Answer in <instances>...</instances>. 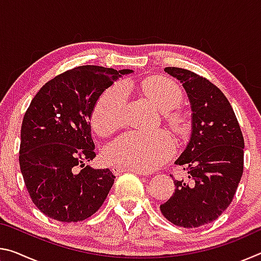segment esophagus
Listing matches in <instances>:
<instances>
[{"label": "esophagus", "instance_id": "obj_1", "mask_svg": "<svg viewBox=\"0 0 261 261\" xmlns=\"http://www.w3.org/2000/svg\"><path fill=\"white\" fill-rule=\"evenodd\" d=\"M112 171L113 174L115 175H118L121 173H125V171H130V173H134L137 175H146V173H144V171H140V170H135V169H126V168H121V167H113L112 168Z\"/></svg>", "mask_w": 261, "mask_h": 261}]
</instances>
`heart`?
<instances>
[{
  "instance_id": "heart-1",
  "label": "heart",
  "mask_w": 261,
  "mask_h": 261,
  "mask_svg": "<svg viewBox=\"0 0 261 261\" xmlns=\"http://www.w3.org/2000/svg\"><path fill=\"white\" fill-rule=\"evenodd\" d=\"M140 88L149 100L163 110V118L171 129L180 132L185 125V115L174 108L183 100V90L171 78L148 77L140 82ZM129 92L122 83H115L99 96L92 110L91 124L96 134L107 137L125 122V108ZM175 151L171 137L165 131H132L118 137L105 149V160L109 165L152 171L161 166Z\"/></svg>"
}]
</instances>
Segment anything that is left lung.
I'll use <instances>...</instances> for the list:
<instances>
[{
	"mask_svg": "<svg viewBox=\"0 0 261 261\" xmlns=\"http://www.w3.org/2000/svg\"><path fill=\"white\" fill-rule=\"evenodd\" d=\"M165 71L187 91L192 135L175 162L184 167L190 180L174 179L175 192L160 210L175 226L198 228L213 222L232 201L243 175L244 138L231 105L219 87L187 69L167 67Z\"/></svg>",
	"mask_w": 261,
	"mask_h": 261,
	"instance_id": "left-lung-1",
	"label": "left lung"
}]
</instances>
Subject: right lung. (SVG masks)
I'll return each mask as SVG.
<instances>
[{"label":"right lung","mask_w":261,"mask_h":261,"mask_svg":"<svg viewBox=\"0 0 261 261\" xmlns=\"http://www.w3.org/2000/svg\"><path fill=\"white\" fill-rule=\"evenodd\" d=\"M130 72L83 65L50 79L31 101L21 123L19 165L31 199L48 218L78 222L102 206L115 176L84 163L96 155L90 118L106 88Z\"/></svg>","instance_id":"add662e5"}]
</instances>
